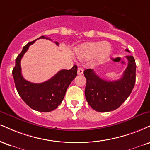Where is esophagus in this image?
Here are the masks:
<instances>
[{"label": "esophagus", "instance_id": "obj_1", "mask_svg": "<svg viewBox=\"0 0 150 150\" xmlns=\"http://www.w3.org/2000/svg\"><path fill=\"white\" fill-rule=\"evenodd\" d=\"M83 73H84V70H83L82 68H78V69H77V74L78 75H82Z\"/></svg>", "mask_w": 150, "mask_h": 150}]
</instances>
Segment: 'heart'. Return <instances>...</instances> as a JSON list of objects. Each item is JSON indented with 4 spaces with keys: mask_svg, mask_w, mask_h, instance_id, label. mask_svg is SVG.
<instances>
[{
    "mask_svg": "<svg viewBox=\"0 0 150 150\" xmlns=\"http://www.w3.org/2000/svg\"><path fill=\"white\" fill-rule=\"evenodd\" d=\"M112 47L109 42H86L78 47L76 54L80 59L89 60L95 57L97 62H103L110 57Z\"/></svg>",
    "mask_w": 150,
    "mask_h": 150,
    "instance_id": "1",
    "label": "heart"
}]
</instances>
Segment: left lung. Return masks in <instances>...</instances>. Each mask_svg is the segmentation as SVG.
Returning a JSON list of instances; mask_svg holds the SVG:
<instances>
[{
  "instance_id": "1",
  "label": "left lung",
  "mask_w": 150,
  "mask_h": 150,
  "mask_svg": "<svg viewBox=\"0 0 150 150\" xmlns=\"http://www.w3.org/2000/svg\"><path fill=\"white\" fill-rule=\"evenodd\" d=\"M128 52L129 50H125ZM128 66L122 77L107 81L97 75L93 69L84 71L86 77L85 97L88 104L97 112L115 110L127 100L136 83V65L133 56H127Z\"/></svg>"
}]
</instances>
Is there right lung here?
I'll return each mask as SVG.
<instances>
[{"mask_svg": "<svg viewBox=\"0 0 150 150\" xmlns=\"http://www.w3.org/2000/svg\"><path fill=\"white\" fill-rule=\"evenodd\" d=\"M40 38L52 40L43 35L38 39ZM36 40L26 45L17 56L15 66L12 70V75L17 92L23 101L33 110L46 112L54 110L61 103L68 86L77 76V66L75 65L70 70H61L51 79L40 84L26 80L21 75L20 61L29 46ZM55 43L59 45V42Z\"/></svg>", "mask_w": 150, "mask_h": 150, "instance_id": "right-lung-1", "label": "right lung"}]
</instances>
